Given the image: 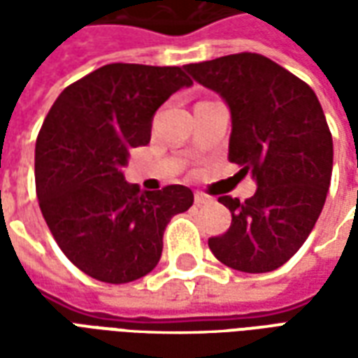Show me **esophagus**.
Listing matches in <instances>:
<instances>
[{"instance_id": "esophagus-1", "label": "esophagus", "mask_w": 358, "mask_h": 358, "mask_svg": "<svg viewBox=\"0 0 358 358\" xmlns=\"http://www.w3.org/2000/svg\"><path fill=\"white\" fill-rule=\"evenodd\" d=\"M194 199H195V205H207V203L213 201V197H209V195H205V194H203V192H195Z\"/></svg>"}]
</instances>
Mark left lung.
I'll return each instance as SVG.
<instances>
[{"label": "left lung", "instance_id": "obj_1", "mask_svg": "<svg viewBox=\"0 0 358 358\" xmlns=\"http://www.w3.org/2000/svg\"><path fill=\"white\" fill-rule=\"evenodd\" d=\"M184 69L228 103V159L257 182L245 201L218 197L232 213V224L209 238L210 251L249 274L280 268L313 232L330 187L334 143L320 101L308 84L259 53Z\"/></svg>", "mask_w": 358, "mask_h": 358}]
</instances>
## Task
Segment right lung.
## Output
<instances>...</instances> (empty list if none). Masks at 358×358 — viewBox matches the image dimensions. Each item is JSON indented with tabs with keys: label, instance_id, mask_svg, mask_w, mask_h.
<instances>
[{
	"label": "right lung",
	"instance_id": "right-lung-1",
	"mask_svg": "<svg viewBox=\"0 0 358 358\" xmlns=\"http://www.w3.org/2000/svg\"><path fill=\"white\" fill-rule=\"evenodd\" d=\"M192 86L180 66L110 63L66 86L36 140L40 209L66 259L107 284H128L155 268L171 218L194 205L172 184L141 192L122 169L148 145L155 110Z\"/></svg>",
	"mask_w": 358,
	"mask_h": 358
}]
</instances>
